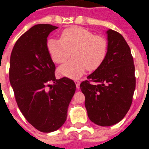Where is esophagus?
<instances>
[{"mask_svg": "<svg viewBox=\"0 0 149 149\" xmlns=\"http://www.w3.org/2000/svg\"><path fill=\"white\" fill-rule=\"evenodd\" d=\"M75 84H76V86H77V88H80V84H81V82H80V81H78V80H76V81H74Z\"/></svg>", "mask_w": 149, "mask_h": 149, "instance_id": "obj_1", "label": "esophagus"}]
</instances>
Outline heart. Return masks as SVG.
Segmentation results:
<instances>
[{
  "label": "heart",
  "instance_id": "1",
  "mask_svg": "<svg viewBox=\"0 0 149 149\" xmlns=\"http://www.w3.org/2000/svg\"><path fill=\"white\" fill-rule=\"evenodd\" d=\"M46 45L50 57L57 64L66 61L72 52L73 58L58 68L60 75L72 79L81 77L87 68L96 70L108 51V43L104 37L81 27L66 29L61 34V39L51 37Z\"/></svg>",
  "mask_w": 149,
  "mask_h": 149
}]
</instances>
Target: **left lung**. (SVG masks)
I'll return each instance as SVG.
<instances>
[{"label": "left lung", "instance_id": "8db88e82", "mask_svg": "<svg viewBox=\"0 0 149 149\" xmlns=\"http://www.w3.org/2000/svg\"><path fill=\"white\" fill-rule=\"evenodd\" d=\"M108 51L102 64L80 85L92 122L100 126L116 125L130 109L136 88L131 50L121 34L106 32Z\"/></svg>", "mask_w": 149, "mask_h": 149}]
</instances>
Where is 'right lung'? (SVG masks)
Returning <instances> with one entry per match:
<instances>
[{
    "label": "right lung",
    "mask_w": 149,
    "mask_h": 149,
    "mask_svg": "<svg viewBox=\"0 0 149 149\" xmlns=\"http://www.w3.org/2000/svg\"><path fill=\"white\" fill-rule=\"evenodd\" d=\"M57 28L33 26L17 40L10 56L9 81L19 109L42 132H52L64 125L76 91L71 79H56L55 65L47 50V38Z\"/></svg>",
    "instance_id": "obj_1"
}]
</instances>
